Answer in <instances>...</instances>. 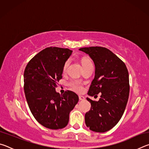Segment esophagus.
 Listing matches in <instances>:
<instances>
[{"label":"esophagus","instance_id":"34e87169","mask_svg":"<svg viewBox=\"0 0 149 149\" xmlns=\"http://www.w3.org/2000/svg\"><path fill=\"white\" fill-rule=\"evenodd\" d=\"M79 100H85V97L84 96H79Z\"/></svg>","mask_w":149,"mask_h":149}]
</instances>
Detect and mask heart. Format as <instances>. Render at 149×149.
Segmentation results:
<instances>
[{
    "mask_svg": "<svg viewBox=\"0 0 149 149\" xmlns=\"http://www.w3.org/2000/svg\"><path fill=\"white\" fill-rule=\"evenodd\" d=\"M81 63H82L83 67H84L85 65L89 64V63H91V61L89 59L87 58H84L81 60ZM68 65H69V60H68V61L65 62L64 66H63V71L65 72V70H66ZM69 85L72 90H74L75 91L78 92V93L82 92L83 90H84L83 85L79 81H70L69 83Z\"/></svg>",
    "mask_w": 149,
    "mask_h": 149,
    "instance_id": "heart-1",
    "label": "heart"
}]
</instances>
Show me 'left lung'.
Listing matches in <instances>:
<instances>
[{
    "label": "left lung",
    "instance_id": "obj_1",
    "mask_svg": "<svg viewBox=\"0 0 149 149\" xmlns=\"http://www.w3.org/2000/svg\"><path fill=\"white\" fill-rule=\"evenodd\" d=\"M79 50L89 54L95 65L88 95L93 97L101 93L99 101L87 98L91 107L85 115V124L93 132L104 133L114 127L124 112L130 94L129 74L124 62L107 48Z\"/></svg>",
    "mask_w": 149,
    "mask_h": 149
}]
</instances>
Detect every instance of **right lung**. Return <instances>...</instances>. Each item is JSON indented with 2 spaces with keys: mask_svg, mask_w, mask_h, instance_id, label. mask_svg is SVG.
<instances>
[{
  "mask_svg": "<svg viewBox=\"0 0 149 149\" xmlns=\"http://www.w3.org/2000/svg\"><path fill=\"white\" fill-rule=\"evenodd\" d=\"M72 50L48 47L28 62L24 71V92L33 116L40 124L51 130L62 129L69 122L70 112L79 100L77 94L55 90L62 78L63 66Z\"/></svg>",
  "mask_w": 149,
  "mask_h": 149,
  "instance_id": "right-lung-1",
  "label": "right lung"
}]
</instances>
